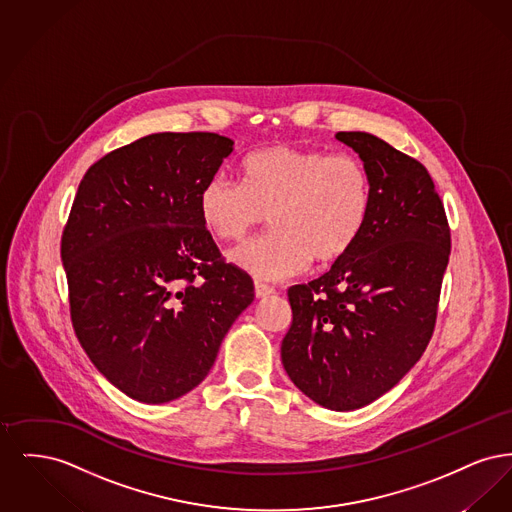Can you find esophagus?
<instances>
[{
	"label": "esophagus",
	"mask_w": 512,
	"mask_h": 512,
	"mask_svg": "<svg viewBox=\"0 0 512 512\" xmlns=\"http://www.w3.org/2000/svg\"><path fill=\"white\" fill-rule=\"evenodd\" d=\"M272 293H274L272 286L263 284V282H255V297H257V299H263V297H268V295H272Z\"/></svg>",
	"instance_id": "esophagus-1"
}]
</instances>
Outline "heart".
<instances>
[{
  "label": "heart",
  "mask_w": 512,
  "mask_h": 512,
  "mask_svg": "<svg viewBox=\"0 0 512 512\" xmlns=\"http://www.w3.org/2000/svg\"><path fill=\"white\" fill-rule=\"evenodd\" d=\"M370 203V174L357 155L278 144L245 157L244 184L213 174L199 190L197 211L226 242L244 240L268 215L274 230L232 249L230 259L257 278L286 280L313 259H343L365 230Z\"/></svg>",
  "instance_id": "1"
}]
</instances>
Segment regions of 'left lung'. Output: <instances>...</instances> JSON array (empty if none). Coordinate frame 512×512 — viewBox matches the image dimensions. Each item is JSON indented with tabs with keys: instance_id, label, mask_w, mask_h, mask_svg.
<instances>
[{
	"instance_id": "8db88e82",
	"label": "left lung",
	"mask_w": 512,
	"mask_h": 512,
	"mask_svg": "<svg viewBox=\"0 0 512 512\" xmlns=\"http://www.w3.org/2000/svg\"><path fill=\"white\" fill-rule=\"evenodd\" d=\"M370 174L372 203L355 247L288 290L293 320L282 363L293 384L332 411L390 391L434 334L451 232L422 163L366 132H338Z\"/></svg>"
}]
</instances>
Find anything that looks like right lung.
I'll use <instances>...</instances> for the list:
<instances>
[{"label": "right lung", "mask_w": 512, "mask_h": 512, "mask_svg": "<svg viewBox=\"0 0 512 512\" xmlns=\"http://www.w3.org/2000/svg\"><path fill=\"white\" fill-rule=\"evenodd\" d=\"M213 132H161L84 174L61 238L74 334L99 372L142 403H169L209 374L255 297L197 211L232 153Z\"/></svg>", "instance_id": "right-lung-1"}]
</instances>
